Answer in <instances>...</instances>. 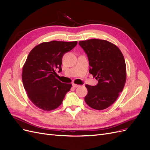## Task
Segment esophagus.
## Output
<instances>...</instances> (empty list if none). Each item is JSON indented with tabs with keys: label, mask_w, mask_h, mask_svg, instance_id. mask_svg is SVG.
Wrapping results in <instances>:
<instances>
[{
	"label": "esophagus",
	"mask_w": 150,
	"mask_h": 150,
	"mask_svg": "<svg viewBox=\"0 0 150 150\" xmlns=\"http://www.w3.org/2000/svg\"><path fill=\"white\" fill-rule=\"evenodd\" d=\"M72 86H73L74 88H78L79 86V85H78V84H72Z\"/></svg>",
	"instance_id": "esophagus-1"
}]
</instances>
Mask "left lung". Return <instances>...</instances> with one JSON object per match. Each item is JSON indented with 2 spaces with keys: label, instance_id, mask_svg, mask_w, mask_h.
<instances>
[{
  "label": "left lung",
  "instance_id": "8db88e82",
  "mask_svg": "<svg viewBox=\"0 0 150 150\" xmlns=\"http://www.w3.org/2000/svg\"><path fill=\"white\" fill-rule=\"evenodd\" d=\"M79 44L88 55L89 73L98 81L95 86L86 85L85 102L94 110H104L116 101L123 90L126 80L124 56L115 44L106 40L92 39Z\"/></svg>",
  "mask_w": 150,
  "mask_h": 150
}]
</instances>
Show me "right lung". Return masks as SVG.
<instances>
[{"label":"right lung","mask_w":150,"mask_h":150,"mask_svg":"<svg viewBox=\"0 0 150 150\" xmlns=\"http://www.w3.org/2000/svg\"><path fill=\"white\" fill-rule=\"evenodd\" d=\"M77 44V41L44 42L29 52L22 67V83L30 100L40 110H55L70 91L72 84L58 80L55 71H62L63 55Z\"/></svg>","instance_id":"right-lung-1"}]
</instances>
